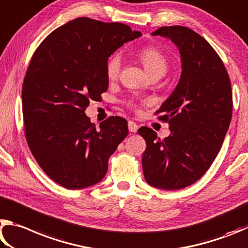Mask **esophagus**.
<instances>
[{"label": "esophagus", "mask_w": 248, "mask_h": 248, "mask_svg": "<svg viewBox=\"0 0 248 248\" xmlns=\"http://www.w3.org/2000/svg\"><path fill=\"white\" fill-rule=\"evenodd\" d=\"M128 129H129V132L136 133L137 129H138V125L135 123V122L129 121V122H128Z\"/></svg>", "instance_id": "esophagus-1"}]
</instances>
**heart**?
Wrapping results in <instances>:
<instances>
[{"label": "heart", "mask_w": 248, "mask_h": 248, "mask_svg": "<svg viewBox=\"0 0 248 248\" xmlns=\"http://www.w3.org/2000/svg\"><path fill=\"white\" fill-rule=\"evenodd\" d=\"M140 58L149 75H163L168 68V60L161 51L155 47H145L140 53ZM122 65V58L119 53L112 54L107 61L106 72L108 79H115L119 76Z\"/></svg>", "instance_id": "obj_1"}]
</instances>
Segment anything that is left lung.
I'll use <instances>...</instances> for the list:
<instances>
[{"mask_svg": "<svg viewBox=\"0 0 248 248\" xmlns=\"http://www.w3.org/2000/svg\"><path fill=\"white\" fill-rule=\"evenodd\" d=\"M153 36L174 43L181 56V77L157 113L171 134L160 140L149 127L145 138L142 170L147 183L175 190L194 184L205 174L223 144L232 119L231 81L224 64L209 43L183 26L160 27Z\"/></svg>", "mask_w": 248, "mask_h": 248, "instance_id": "left-lung-1", "label": "left lung"}]
</instances>
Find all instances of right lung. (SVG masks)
<instances>
[{
    "mask_svg": "<svg viewBox=\"0 0 248 248\" xmlns=\"http://www.w3.org/2000/svg\"><path fill=\"white\" fill-rule=\"evenodd\" d=\"M140 37L127 25L79 17L52 31L34 52L21 91L25 134L39 166L63 187L99 183L127 136L123 117H108L95 128L85 110L108 90L111 54Z\"/></svg>",
    "mask_w": 248,
    "mask_h": 248,
    "instance_id": "add662e5",
    "label": "right lung"
}]
</instances>
